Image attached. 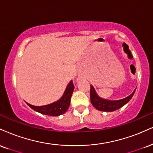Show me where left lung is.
Wrapping results in <instances>:
<instances>
[{"mask_svg":"<svg viewBox=\"0 0 153 153\" xmlns=\"http://www.w3.org/2000/svg\"><path fill=\"white\" fill-rule=\"evenodd\" d=\"M135 91L131 95L129 96L126 97V98L122 99L120 100H115V101H111L108 100H103L101 99L100 97L97 96V95L95 93L94 88L93 85H91V103L93 106L96 108L97 110H100V111L104 112H113L115 110H118L119 108H122L124 106L127 102H128L133 96L134 93H135Z\"/></svg>","mask_w":153,"mask_h":153,"instance_id":"1","label":"left lung"}]
</instances>
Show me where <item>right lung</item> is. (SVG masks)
I'll use <instances>...</instances> for the list:
<instances>
[{"label": "right lung", "instance_id": "add662e5", "mask_svg": "<svg viewBox=\"0 0 153 153\" xmlns=\"http://www.w3.org/2000/svg\"><path fill=\"white\" fill-rule=\"evenodd\" d=\"M74 91V85L73 80H71L66 88V90L61 98L56 102L52 104L47 105L44 106H34L32 105L27 103V105L33 110H36L38 113L43 114V115H51V116H58L65 113L68 109L70 102H71V95Z\"/></svg>", "mask_w": 153, "mask_h": 153}]
</instances>
